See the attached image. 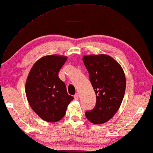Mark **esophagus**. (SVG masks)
<instances>
[{"instance_id":"34e87169","label":"esophagus","mask_w":153,"mask_h":153,"mask_svg":"<svg viewBox=\"0 0 153 153\" xmlns=\"http://www.w3.org/2000/svg\"><path fill=\"white\" fill-rule=\"evenodd\" d=\"M78 98H79V94H77V93H76V94L74 95V99H76V100H77V99H78Z\"/></svg>"}]
</instances>
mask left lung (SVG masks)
Masks as SVG:
<instances>
[{"mask_svg":"<svg viewBox=\"0 0 153 153\" xmlns=\"http://www.w3.org/2000/svg\"><path fill=\"white\" fill-rule=\"evenodd\" d=\"M82 59L97 98L95 106L86 111V117L94 124H101L111 119L121 105L126 88L124 71L110 56H86Z\"/></svg>","mask_w":153,"mask_h":153,"instance_id":"1","label":"left lung"}]
</instances>
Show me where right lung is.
<instances>
[{
    "mask_svg": "<svg viewBox=\"0 0 153 153\" xmlns=\"http://www.w3.org/2000/svg\"><path fill=\"white\" fill-rule=\"evenodd\" d=\"M66 60V56L56 55L42 58L33 65L26 82V97L31 108L48 122L62 119L67 105L74 99L59 77Z\"/></svg>",
    "mask_w": 153,
    "mask_h": 153,
    "instance_id": "right-lung-1",
    "label": "right lung"
}]
</instances>
